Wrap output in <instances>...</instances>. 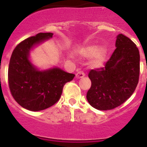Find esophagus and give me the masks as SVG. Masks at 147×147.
Masks as SVG:
<instances>
[{"instance_id": "34e87169", "label": "esophagus", "mask_w": 147, "mask_h": 147, "mask_svg": "<svg viewBox=\"0 0 147 147\" xmlns=\"http://www.w3.org/2000/svg\"><path fill=\"white\" fill-rule=\"evenodd\" d=\"M85 76V73L83 72L82 71H78L76 75V78H82Z\"/></svg>"}]
</instances>
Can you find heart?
<instances>
[{
	"mask_svg": "<svg viewBox=\"0 0 147 147\" xmlns=\"http://www.w3.org/2000/svg\"><path fill=\"white\" fill-rule=\"evenodd\" d=\"M79 55L85 58L92 57L89 62L90 67L99 68L102 66L106 61L107 56V49L105 47H99L98 45H88L78 50Z\"/></svg>",
	"mask_w": 147,
	"mask_h": 147,
	"instance_id": "1",
	"label": "heart"
}]
</instances>
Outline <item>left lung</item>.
<instances>
[{
    "label": "left lung",
    "mask_w": 147,
    "mask_h": 147,
    "mask_svg": "<svg viewBox=\"0 0 147 147\" xmlns=\"http://www.w3.org/2000/svg\"><path fill=\"white\" fill-rule=\"evenodd\" d=\"M116 49L105 67L91 70L92 86L87 100L100 111L114 109L130 98L136 89L140 76V53L132 40L123 34L117 36Z\"/></svg>",
    "instance_id": "8db88e82"
}]
</instances>
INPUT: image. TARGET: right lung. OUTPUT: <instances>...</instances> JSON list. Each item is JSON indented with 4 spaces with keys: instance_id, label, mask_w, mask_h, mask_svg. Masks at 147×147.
Listing matches in <instances>:
<instances>
[{
    "instance_id": "obj_1",
    "label": "right lung",
    "mask_w": 147,
    "mask_h": 147,
    "mask_svg": "<svg viewBox=\"0 0 147 147\" xmlns=\"http://www.w3.org/2000/svg\"><path fill=\"white\" fill-rule=\"evenodd\" d=\"M53 36L40 33L27 38L17 45L10 57L8 82L11 94L21 107L31 111L53 106L61 97L65 84L75 77L56 66L40 70L31 62V51Z\"/></svg>"
}]
</instances>
